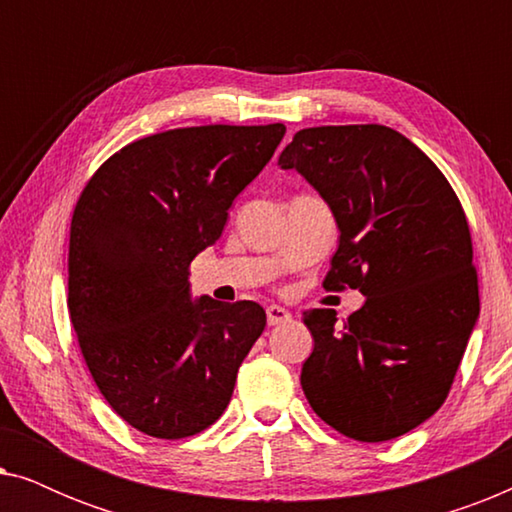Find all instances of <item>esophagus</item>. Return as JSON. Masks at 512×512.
<instances>
[{
    "label": "esophagus",
    "mask_w": 512,
    "mask_h": 512,
    "mask_svg": "<svg viewBox=\"0 0 512 512\" xmlns=\"http://www.w3.org/2000/svg\"><path fill=\"white\" fill-rule=\"evenodd\" d=\"M265 314H268V324L270 326L286 324V321L291 319V312L284 310V307H279V305H270L268 310H265Z\"/></svg>",
    "instance_id": "obj_1"
}]
</instances>
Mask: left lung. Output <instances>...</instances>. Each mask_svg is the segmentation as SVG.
<instances>
[{
  "label": "left lung",
  "instance_id": "left-lung-1",
  "mask_svg": "<svg viewBox=\"0 0 512 512\" xmlns=\"http://www.w3.org/2000/svg\"><path fill=\"white\" fill-rule=\"evenodd\" d=\"M328 202L340 244L328 291L359 289L361 310L303 312L314 338L300 384L342 436L382 443L445 403L480 314L464 207L436 163L387 125H321L279 156Z\"/></svg>",
  "mask_w": 512,
  "mask_h": 512
}]
</instances>
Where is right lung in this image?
Here are the masks:
<instances>
[{"instance_id":"right-lung-1","label":"right lung","mask_w":512,"mask_h":512,"mask_svg":"<svg viewBox=\"0 0 512 512\" xmlns=\"http://www.w3.org/2000/svg\"><path fill=\"white\" fill-rule=\"evenodd\" d=\"M286 128L198 125L137 139L104 160L69 230V319L100 394L146 436L205 431L265 328L254 300H191L188 265Z\"/></svg>"}]
</instances>
